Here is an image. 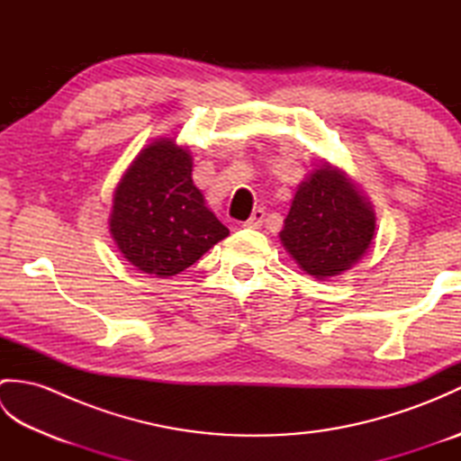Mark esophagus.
Returning a JSON list of instances; mask_svg holds the SVG:
<instances>
[{"mask_svg":"<svg viewBox=\"0 0 461 461\" xmlns=\"http://www.w3.org/2000/svg\"><path fill=\"white\" fill-rule=\"evenodd\" d=\"M263 218H266V212H263L261 208L253 210V213L249 215L248 221H243V228H249V230H259L263 225Z\"/></svg>","mask_w":461,"mask_h":461,"instance_id":"1","label":"esophagus"}]
</instances>
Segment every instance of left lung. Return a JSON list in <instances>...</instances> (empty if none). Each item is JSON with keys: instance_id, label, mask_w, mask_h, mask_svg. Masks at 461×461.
<instances>
[{"instance_id": "1", "label": "left lung", "mask_w": 461, "mask_h": 461, "mask_svg": "<svg viewBox=\"0 0 461 461\" xmlns=\"http://www.w3.org/2000/svg\"><path fill=\"white\" fill-rule=\"evenodd\" d=\"M375 230L370 202L345 172L325 162L299 184L279 238L303 271L329 279L365 256Z\"/></svg>"}]
</instances>
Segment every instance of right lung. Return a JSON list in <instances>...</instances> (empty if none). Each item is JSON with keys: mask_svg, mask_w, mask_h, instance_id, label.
<instances>
[{"mask_svg": "<svg viewBox=\"0 0 461 461\" xmlns=\"http://www.w3.org/2000/svg\"><path fill=\"white\" fill-rule=\"evenodd\" d=\"M109 223L122 256L156 277L188 269L230 236L194 185L190 152L174 139L150 142L126 168Z\"/></svg>", "mask_w": 461, "mask_h": 461, "instance_id": "right-lung-1", "label": "right lung"}]
</instances>
